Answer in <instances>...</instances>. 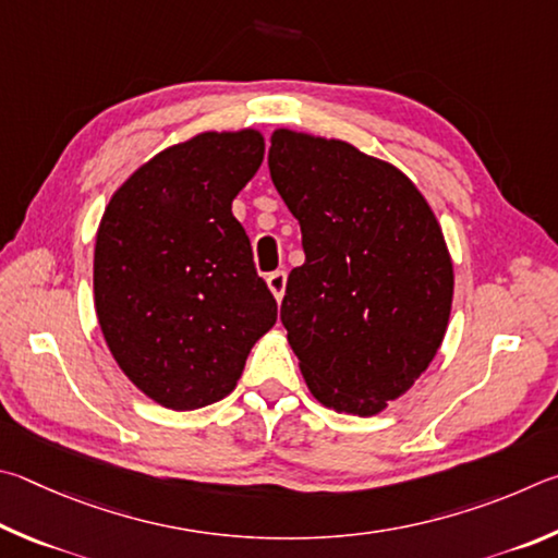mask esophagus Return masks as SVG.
I'll return each mask as SVG.
<instances>
[{
    "mask_svg": "<svg viewBox=\"0 0 558 558\" xmlns=\"http://www.w3.org/2000/svg\"><path fill=\"white\" fill-rule=\"evenodd\" d=\"M267 287L271 289V294L277 301H281V296H284L287 291V271H271L267 274Z\"/></svg>",
    "mask_w": 558,
    "mask_h": 558,
    "instance_id": "esophagus-1",
    "label": "esophagus"
}]
</instances>
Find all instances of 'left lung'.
<instances>
[{"label": "left lung", "mask_w": 558, "mask_h": 558, "mask_svg": "<svg viewBox=\"0 0 558 558\" xmlns=\"http://www.w3.org/2000/svg\"><path fill=\"white\" fill-rule=\"evenodd\" d=\"M269 173L301 225L281 324L306 385L336 412L373 416L441 345L453 264L424 195L353 144L277 130Z\"/></svg>", "instance_id": "8db88e82"}]
</instances>
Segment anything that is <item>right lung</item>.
Masks as SVG:
<instances>
[{
	"label": "right lung",
	"instance_id": "add662e5",
	"mask_svg": "<svg viewBox=\"0 0 558 558\" xmlns=\"http://www.w3.org/2000/svg\"><path fill=\"white\" fill-rule=\"evenodd\" d=\"M264 159L259 132H203L136 169L105 208L95 311L122 373L161 407L228 397L277 324L232 201Z\"/></svg>",
	"mask_w": 558,
	"mask_h": 558
}]
</instances>
